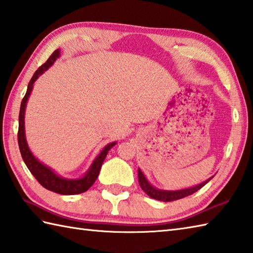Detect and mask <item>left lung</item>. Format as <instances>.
<instances>
[{
  "label": "left lung",
  "instance_id": "1",
  "mask_svg": "<svg viewBox=\"0 0 253 253\" xmlns=\"http://www.w3.org/2000/svg\"><path fill=\"white\" fill-rule=\"evenodd\" d=\"M210 180L203 182L200 185L190 187V189H185V190H181V191H162V190L155 189L152 185H150L149 183H148V181L146 180L145 175L142 174V172L140 170H138V181H139V185L142 189V191L145 192L148 196H150L151 199L162 201V202H172V201L181 200V199H184V197H186V196L194 194L195 192L201 190L202 187L204 186Z\"/></svg>",
  "mask_w": 253,
  "mask_h": 253
}]
</instances>
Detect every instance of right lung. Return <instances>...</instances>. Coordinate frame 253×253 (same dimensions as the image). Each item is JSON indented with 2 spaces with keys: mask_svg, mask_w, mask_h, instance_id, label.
<instances>
[{
  "mask_svg": "<svg viewBox=\"0 0 253 253\" xmlns=\"http://www.w3.org/2000/svg\"><path fill=\"white\" fill-rule=\"evenodd\" d=\"M59 54H60L59 49L54 50L51 53V56L48 58V60L44 62L42 66H41L37 69L36 72L34 73L33 78L31 79V81L28 83L27 92L23 97L22 104H21V110H19L17 140H18L19 151H21V155L25 165H26L28 170L31 171L32 174L35 176V179L41 183L44 189L54 193H58V194L74 195V194H81V193H84L94 184V182H95L97 179L98 173H100L101 167H102V163L104 159L106 158L108 150H110L113 146H115L116 142H112L104 148L96 159L94 160L92 167L90 168V170H88L85 176L78 180H68V179H63L61 176H58L57 174H54L49 168L43 166L42 163L39 162L36 158L33 156V153L31 152V150H29V148L27 146L26 138H25V129H24L25 107H26V103H27L29 94H31L33 90L34 82L37 80V78L41 76L42 73H43V71H46L47 69L51 66V64L54 62V60L59 57Z\"/></svg>",
  "mask_w": 253,
  "mask_h": 253,
  "instance_id": "add662e5",
  "label": "right lung"
}]
</instances>
